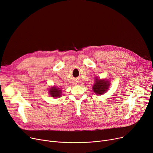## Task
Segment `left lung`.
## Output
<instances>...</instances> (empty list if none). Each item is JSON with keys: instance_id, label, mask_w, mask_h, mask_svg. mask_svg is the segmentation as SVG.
I'll return each mask as SVG.
<instances>
[{"instance_id": "obj_1", "label": "left lung", "mask_w": 153, "mask_h": 153, "mask_svg": "<svg viewBox=\"0 0 153 153\" xmlns=\"http://www.w3.org/2000/svg\"><path fill=\"white\" fill-rule=\"evenodd\" d=\"M95 81L96 82L92 87L93 91L98 95L104 94L109 88V85H110L109 82L108 81L101 80V79H96Z\"/></svg>"}]
</instances>
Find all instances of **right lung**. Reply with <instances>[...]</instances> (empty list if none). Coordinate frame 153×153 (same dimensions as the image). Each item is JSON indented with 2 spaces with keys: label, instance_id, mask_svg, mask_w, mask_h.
Instances as JSON below:
<instances>
[{
  "label": "right lung",
  "instance_id": "1",
  "mask_svg": "<svg viewBox=\"0 0 153 153\" xmlns=\"http://www.w3.org/2000/svg\"><path fill=\"white\" fill-rule=\"evenodd\" d=\"M49 93L51 96L54 97H60L61 94V91L59 89V88H56V87H53L51 88L49 90Z\"/></svg>",
  "mask_w": 153,
  "mask_h": 153
}]
</instances>
